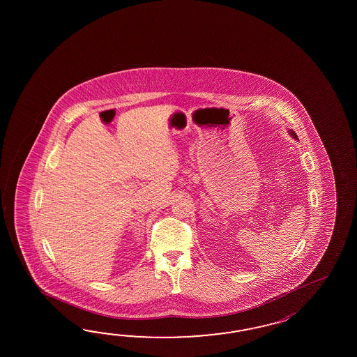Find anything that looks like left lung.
Here are the masks:
<instances>
[{"label":"left lung","mask_w":357,"mask_h":357,"mask_svg":"<svg viewBox=\"0 0 357 357\" xmlns=\"http://www.w3.org/2000/svg\"><path fill=\"white\" fill-rule=\"evenodd\" d=\"M289 135H291V137H294V139H296V140H298V139H297L296 134H295V132H294V131H292V130H289Z\"/></svg>","instance_id":"obj_1"}]
</instances>
